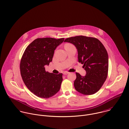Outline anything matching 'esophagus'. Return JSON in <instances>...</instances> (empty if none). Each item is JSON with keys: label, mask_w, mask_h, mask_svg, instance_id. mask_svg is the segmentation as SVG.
Returning a JSON list of instances; mask_svg holds the SVG:
<instances>
[{"label": "esophagus", "mask_w": 129, "mask_h": 129, "mask_svg": "<svg viewBox=\"0 0 129 129\" xmlns=\"http://www.w3.org/2000/svg\"><path fill=\"white\" fill-rule=\"evenodd\" d=\"M69 73L68 72H64L63 73V74L64 75H68Z\"/></svg>", "instance_id": "34e87169"}]
</instances>
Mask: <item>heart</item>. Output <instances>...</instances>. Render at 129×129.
Instances as JSON below:
<instances>
[{"label":"heart","instance_id":"heart-1","mask_svg":"<svg viewBox=\"0 0 129 129\" xmlns=\"http://www.w3.org/2000/svg\"><path fill=\"white\" fill-rule=\"evenodd\" d=\"M69 45H72V44H69V43H68V44H66V45H65V46H69Z\"/></svg>","mask_w":129,"mask_h":129}]
</instances>
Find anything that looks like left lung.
Here are the masks:
<instances>
[{"mask_svg":"<svg viewBox=\"0 0 129 129\" xmlns=\"http://www.w3.org/2000/svg\"><path fill=\"white\" fill-rule=\"evenodd\" d=\"M64 42L74 44L78 51L79 62L83 64L85 76L76 73L75 89L84 95H92L99 90L105 81L108 70V56L106 49L97 39L84 36L68 38Z\"/></svg>","mask_w":129,"mask_h":129,"instance_id":"1","label":"left lung"}]
</instances>
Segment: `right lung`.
<instances>
[{"label":"right lung","instance_id":"right-lung-1","mask_svg":"<svg viewBox=\"0 0 129 129\" xmlns=\"http://www.w3.org/2000/svg\"><path fill=\"white\" fill-rule=\"evenodd\" d=\"M64 38H37L26 48L21 60L20 71L27 87L37 96L48 98L60 88L62 74L45 71V66L52 61L56 48Z\"/></svg>","mask_w":129,"mask_h":129}]
</instances>
